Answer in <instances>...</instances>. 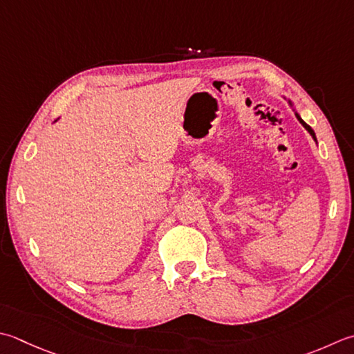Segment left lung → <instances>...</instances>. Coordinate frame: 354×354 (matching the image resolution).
I'll list each match as a JSON object with an SVG mask.
<instances>
[{"label": "left lung", "mask_w": 354, "mask_h": 354, "mask_svg": "<svg viewBox=\"0 0 354 354\" xmlns=\"http://www.w3.org/2000/svg\"><path fill=\"white\" fill-rule=\"evenodd\" d=\"M296 116H297V120H299V122L302 124V126H304V127H306V129H307V130L310 131V135H311V136H313V138H315V141H316V136H315V131H313V129H311V127L308 126V124H306V122H304V121L301 120V116H299V115H296Z\"/></svg>", "instance_id": "left-lung-1"}]
</instances>
